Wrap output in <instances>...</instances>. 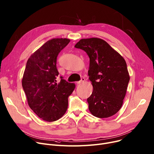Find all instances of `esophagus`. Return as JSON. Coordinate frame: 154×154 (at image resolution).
Wrapping results in <instances>:
<instances>
[{
	"label": "esophagus",
	"instance_id": "1",
	"mask_svg": "<svg viewBox=\"0 0 154 154\" xmlns=\"http://www.w3.org/2000/svg\"><path fill=\"white\" fill-rule=\"evenodd\" d=\"M85 78L84 77H82L81 78V80H80V81H79V82H77V84H81V83H82V82H84L85 81Z\"/></svg>",
	"mask_w": 154,
	"mask_h": 154
}]
</instances>
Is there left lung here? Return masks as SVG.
I'll return each mask as SVG.
<instances>
[{"mask_svg":"<svg viewBox=\"0 0 154 154\" xmlns=\"http://www.w3.org/2000/svg\"><path fill=\"white\" fill-rule=\"evenodd\" d=\"M75 48L85 51L90 58L88 79L94 90L87 98L94 116L108 118L121 109L129 75L125 60L103 39H82Z\"/></svg>","mask_w":154,"mask_h":154,"instance_id":"8db88e82","label":"left lung"}]
</instances>
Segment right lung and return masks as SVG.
I'll list each match as a JSON object with an SVG mask.
<instances>
[{"mask_svg":"<svg viewBox=\"0 0 154 154\" xmlns=\"http://www.w3.org/2000/svg\"><path fill=\"white\" fill-rule=\"evenodd\" d=\"M69 42L66 38L49 40L27 60L22 87L30 108L46 121H55L65 114L68 97L75 87L62 76L59 83L56 80L57 56Z\"/></svg>","mask_w":154,"mask_h":154,"instance_id":"right-lung-1","label":"right lung"}]
</instances>
